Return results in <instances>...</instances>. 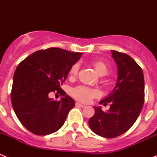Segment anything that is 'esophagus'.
Returning <instances> with one entry per match:
<instances>
[{
    "label": "esophagus",
    "instance_id": "obj_1",
    "mask_svg": "<svg viewBox=\"0 0 157 157\" xmlns=\"http://www.w3.org/2000/svg\"><path fill=\"white\" fill-rule=\"evenodd\" d=\"M75 105H76V106H78V107H81V108H85V107H86V105H82V104L78 103V102H77V103H76Z\"/></svg>",
    "mask_w": 157,
    "mask_h": 157
}]
</instances>
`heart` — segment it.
Returning a JSON list of instances; mask_svg holds the SVG:
<instances>
[{"instance_id": "b5f03b06", "label": "heart", "mask_w": 157, "mask_h": 157, "mask_svg": "<svg viewBox=\"0 0 157 157\" xmlns=\"http://www.w3.org/2000/svg\"><path fill=\"white\" fill-rule=\"evenodd\" d=\"M93 66L99 75L103 76L108 74L109 72V67L105 62L101 60H96L93 62ZM78 64L75 63L71 67L69 75L71 77H75L78 74ZM72 96L77 100L82 102H88L92 98L98 97L100 94L99 91L96 89H91L89 87L84 86H78L75 87L71 90Z\"/></svg>"}]
</instances>
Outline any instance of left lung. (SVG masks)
Returning a JSON list of instances; mask_svg holds the SVG:
<instances>
[{
    "instance_id": "8db88e82",
    "label": "left lung",
    "mask_w": 157,
    "mask_h": 157,
    "mask_svg": "<svg viewBox=\"0 0 157 157\" xmlns=\"http://www.w3.org/2000/svg\"><path fill=\"white\" fill-rule=\"evenodd\" d=\"M117 66V81L114 89L100 105L110 104L103 112L94 106L95 113L89 120V126L98 135L113 138L127 132L139 116L144 105L145 82L139 65L127 54L111 50Z\"/></svg>"
}]
</instances>
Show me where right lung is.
Wrapping results in <instances>:
<instances>
[{"label":"right lung","mask_w":157,"mask_h":157,"mask_svg":"<svg viewBox=\"0 0 157 157\" xmlns=\"http://www.w3.org/2000/svg\"><path fill=\"white\" fill-rule=\"evenodd\" d=\"M82 55L49 48L32 53L17 66L11 93L12 105L20 123L30 132L47 135L63 125L75 102L60 86ZM53 91L63 96L60 101L49 98Z\"/></svg>","instance_id":"right-lung-1"}]
</instances>
